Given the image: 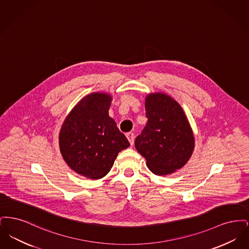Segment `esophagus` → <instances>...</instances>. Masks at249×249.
<instances>
[{"label": "esophagus", "instance_id": "34e87169", "mask_svg": "<svg viewBox=\"0 0 249 249\" xmlns=\"http://www.w3.org/2000/svg\"><path fill=\"white\" fill-rule=\"evenodd\" d=\"M126 136H127V138H128V140H129L130 144L132 145L133 142H134V134H133L132 132H128V133L126 134Z\"/></svg>", "mask_w": 249, "mask_h": 249}]
</instances>
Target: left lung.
<instances>
[{"label": "left lung", "instance_id": "8db88e82", "mask_svg": "<svg viewBox=\"0 0 249 249\" xmlns=\"http://www.w3.org/2000/svg\"><path fill=\"white\" fill-rule=\"evenodd\" d=\"M147 123L135 139V147L157 176L181 169L194 150V135L182 107L165 93L145 98Z\"/></svg>", "mask_w": 249, "mask_h": 249}]
</instances>
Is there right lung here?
I'll return each mask as SVG.
<instances>
[{
  "mask_svg": "<svg viewBox=\"0 0 249 249\" xmlns=\"http://www.w3.org/2000/svg\"><path fill=\"white\" fill-rule=\"evenodd\" d=\"M112 96L87 95L71 109L59 131V150L76 174L89 179L106 177L119 152L130 146L114 119L109 117Z\"/></svg>",
  "mask_w": 249,
  "mask_h": 249,
  "instance_id": "add662e5",
  "label": "right lung"
}]
</instances>
